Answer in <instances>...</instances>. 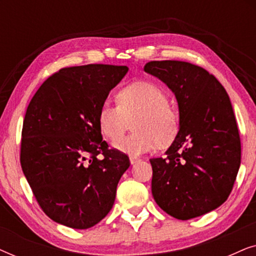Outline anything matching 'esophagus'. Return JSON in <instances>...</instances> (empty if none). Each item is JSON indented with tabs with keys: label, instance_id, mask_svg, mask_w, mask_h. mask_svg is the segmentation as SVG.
Segmentation results:
<instances>
[{
	"label": "esophagus",
	"instance_id": "34e87169",
	"mask_svg": "<svg viewBox=\"0 0 256 256\" xmlns=\"http://www.w3.org/2000/svg\"><path fill=\"white\" fill-rule=\"evenodd\" d=\"M129 160H130V164H132V166H134L135 163H138V160H140L138 158V157H132V156L130 158H129Z\"/></svg>",
	"mask_w": 256,
	"mask_h": 256
}]
</instances>
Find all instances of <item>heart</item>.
Wrapping results in <instances>:
<instances>
[{
  "instance_id": "b5f03b06",
  "label": "heart",
  "mask_w": 256,
  "mask_h": 256,
  "mask_svg": "<svg viewBox=\"0 0 256 256\" xmlns=\"http://www.w3.org/2000/svg\"><path fill=\"white\" fill-rule=\"evenodd\" d=\"M132 122L134 132L120 140L115 148L129 155H142L158 144L168 146L180 129V116L168 102L163 88L152 82H135L118 94V106L104 104L98 114V124L104 138L116 141Z\"/></svg>"
}]
</instances>
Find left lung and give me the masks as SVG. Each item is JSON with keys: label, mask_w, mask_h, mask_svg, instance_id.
I'll return each mask as SVG.
<instances>
[{"label": "left lung", "mask_w": 256, "mask_h": 256, "mask_svg": "<svg viewBox=\"0 0 256 256\" xmlns=\"http://www.w3.org/2000/svg\"><path fill=\"white\" fill-rule=\"evenodd\" d=\"M144 72L176 96L180 130L166 156L152 158V192L174 218L188 220L219 208L232 191L241 144L230 96L214 76L178 60L149 62Z\"/></svg>", "instance_id": "8db88e82"}]
</instances>
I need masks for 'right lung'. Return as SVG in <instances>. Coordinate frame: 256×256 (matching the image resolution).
<instances>
[{
	"instance_id": "add662e5",
	"label": "right lung",
	"mask_w": 256,
	"mask_h": 256,
	"mask_svg": "<svg viewBox=\"0 0 256 256\" xmlns=\"http://www.w3.org/2000/svg\"><path fill=\"white\" fill-rule=\"evenodd\" d=\"M128 70L104 64L62 68L28 106L20 166L38 204L56 222L86 230L113 208L130 162L102 141L98 114Z\"/></svg>"
}]
</instances>
